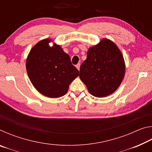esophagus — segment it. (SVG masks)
Masks as SVG:
<instances>
[{"mask_svg": "<svg viewBox=\"0 0 152 152\" xmlns=\"http://www.w3.org/2000/svg\"><path fill=\"white\" fill-rule=\"evenodd\" d=\"M76 67L77 68H78V70H80V64H77V65L76 66Z\"/></svg>", "mask_w": 152, "mask_h": 152, "instance_id": "1", "label": "esophagus"}]
</instances>
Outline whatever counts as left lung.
I'll return each instance as SVG.
<instances>
[{"label": "left lung", "mask_w": 152, "mask_h": 152, "mask_svg": "<svg viewBox=\"0 0 152 152\" xmlns=\"http://www.w3.org/2000/svg\"><path fill=\"white\" fill-rule=\"evenodd\" d=\"M125 70L119 48L111 41L104 39L89 48L87 58L80 68L79 77L93 96L104 97L119 86Z\"/></svg>", "instance_id": "left-lung-1"}]
</instances>
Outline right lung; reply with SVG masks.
Listing matches in <instances>:
<instances>
[{"mask_svg":"<svg viewBox=\"0 0 152 152\" xmlns=\"http://www.w3.org/2000/svg\"><path fill=\"white\" fill-rule=\"evenodd\" d=\"M50 39L38 42L26 61L28 76L41 94L50 98L64 96L70 84L79 75L70 58L60 45H49Z\"/></svg>","mask_w":152,"mask_h":152,"instance_id":"1","label":"right lung"}]
</instances>
